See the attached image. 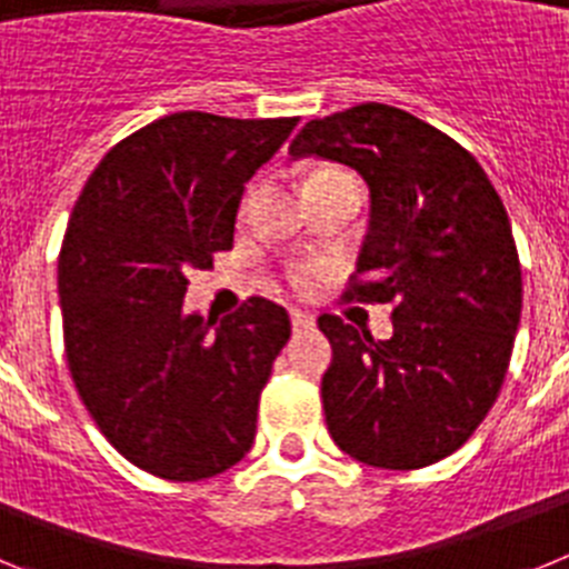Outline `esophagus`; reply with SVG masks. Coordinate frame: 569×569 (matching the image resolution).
I'll return each mask as SVG.
<instances>
[{
	"mask_svg": "<svg viewBox=\"0 0 569 569\" xmlns=\"http://www.w3.org/2000/svg\"><path fill=\"white\" fill-rule=\"evenodd\" d=\"M290 325H293V333H305L316 328V316L308 310H290Z\"/></svg>",
	"mask_w": 569,
	"mask_h": 569,
	"instance_id": "34e87169",
	"label": "esophagus"
}]
</instances>
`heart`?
<instances>
[{"label": "heart", "mask_w": 569, "mask_h": 569, "mask_svg": "<svg viewBox=\"0 0 569 569\" xmlns=\"http://www.w3.org/2000/svg\"><path fill=\"white\" fill-rule=\"evenodd\" d=\"M290 279H293V284L299 290H308V288H313V273H310V270H296L293 276H290Z\"/></svg>", "instance_id": "1"}]
</instances>
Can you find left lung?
I'll return each instance as SVG.
<instances>
[{
  "label": "left lung",
  "mask_w": 569,
  "mask_h": 569,
  "mask_svg": "<svg viewBox=\"0 0 569 569\" xmlns=\"http://www.w3.org/2000/svg\"><path fill=\"white\" fill-rule=\"evenodd\" d=\"M290 156L365 179L370 222L356 273L370 281L356 296L396 305L385 341L319 319L333 347L321 379L330 436L361 465H433L481 425L510 365L521 268L505 204L459 142L390 104L313 119Z\"/></svg>",
  "instance_id": "left-lung-1"
}]
</instances>
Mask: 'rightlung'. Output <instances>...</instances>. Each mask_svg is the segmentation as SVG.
<instances>
[{"label": "right lung", "instance_id": "obj_1", "mask_svg": "<svg viewBox=\"0 0 569 569\" xmlns=\"http://www.w3.org/2000/svg\"><path fill=\"white\" fill-rule=\"evenodd\" d=\"M296 122L162 116L104 156L70 213L59 256L70 376L104 439L153 476L210 479L253 447L288 310L253 296L216 321L182 305L190 270L233 248L244 184Z\"/></svg>", "mask_w": 569, "mask_h": 569}]
</instances>
